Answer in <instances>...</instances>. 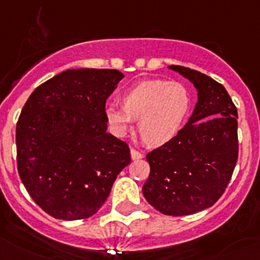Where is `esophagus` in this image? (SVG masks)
Segmentation results:
<instances>
[{
    "mask_svg": "<svg viewBox=\"0 0 260 260\" xmlns=\"http://www.w3.org/2000/svg\"><path fill=\"white\" fill-rule=\"evenodd\" d=\"M130 154H132V159L133 160L142 159V158L144 157V155H143V153H140L139 150L134 149V148H132V149H130Z\"/></svg>",
    "mask_w": 260,
    "mask_h": 260,
    "instance_id": "34e87169",
    "label": "esophagus"
}]
</instances>
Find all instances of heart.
<instances>
[{
  "label": "heart",
  "instance_id": "obj_1",
  "mask_svg": "<svg viewBox=\"0 0 260 260\" xmlns=\"http://www.w3.org/2000/svg\"><path fill=\"white\" fill-rule=\"evenodd\" d=\"M122 106L111 103L105 116L111 132L125 137L138 118V133L147 144L160 147L174 140L191 111V93L180 81L148 79L126 89Z\"/></svg>",
  "mask_w": 260,
  "mask_h": 260
}]
</instances>
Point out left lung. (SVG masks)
Segmentation results:
<instances>
[{"instance_id":"obj_1","label":"left lung","mask_w":260,"mask_h":260,"mask_svg":"<svg viewBox=\"0 0 260 260\" xmlns=\"http://www.w3.org/2000/svg\"><path fill=\"white\" fill-rule=\"evenodd\" d=\"M194 84L198 102L180 134L147 154L143 194L167 216L212 207L226 190L239 155L237 110L222 84L197 70L169 66Z\"/></svg>"}]
</instances>
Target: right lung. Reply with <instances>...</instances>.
Returning <instances> with one entry per match:
<instances>
[{
	"instance_id": "add662e5",
	"label": "right lung",
	"mask_w": 260,
	"mask_h": 260,
	"mask_svg": "<svg viewBox=\"0 0 260 260\" xmlns=\"http://www.w3.org/2000/svg\"><path fill=\"white\" fill-rule=\"evenodd\" d=\"M123 74L71 69L41 84L16 123L17 171L31 199L65 221L91 217L132 162L128 145L107 133L106 101Z\"/></svg>"
}]
</instances>
